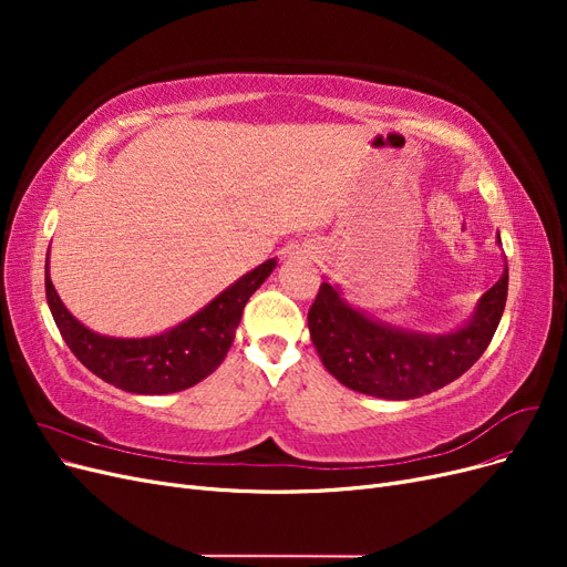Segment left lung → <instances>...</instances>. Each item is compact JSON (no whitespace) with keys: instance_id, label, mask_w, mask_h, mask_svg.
<instances>
[{"instance_id":"obj_1","label":"left lung","mask_w":567,"mask_h":567,"mask_svg":"<svg viewBox=\"0 0 567 567\" xmlns=\"http://www.w3.org/2000/svg\"><path fill=\"white\" fill-rule=\"evenodd\" d=\"M502 246V238L496 236ZM508 296V265L471 317L447 333L392 326L354 307L342 290L323 281L307 315L321 364L338 383L383 400H414L466 373L502 321Z\"/></svg>"}]
</instances>
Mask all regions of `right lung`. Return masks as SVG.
<instances>
[{"label": "right lung", "mask_w": 567, "mask_h": 567, "mask_svg": "<svg viewBox=\"0 0 567 567\" xmlns=\"http://www.w3.org/2000/svg\"><path fill=\"white\" fill-rule=\"evenodd\" d=\"M277 267V257L250 269L221 290L217 298L163 333L144 338H115L87 329L61 302L49 277V252L44 288L65 346L101 381L134 394H169L200 383L210 375L231 348L244 307Z\"/></svg>", "instance_id": "add662e5"}]
</instances>
